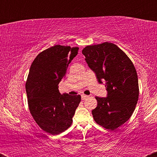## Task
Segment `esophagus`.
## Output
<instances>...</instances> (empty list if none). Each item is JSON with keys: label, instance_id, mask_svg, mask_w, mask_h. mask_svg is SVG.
Returning <instances> with one entry per match:
<instances>
[{"label": "esophagus", "instance_id": "1", "mask_svg": "<svg viewBox=\"0 0 157 157\" xmlns=\"http://www.w3.org/2000/svg\"><path fill=\"white\" fill-rule=\"evenodd\" d=\"M81 97H82V100H86L87 97H89V96L88 95H85V94H82L81 95Z\"/></svg>", "mask_w": 157, "mask_h": 157}]
</instances>
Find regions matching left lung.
<instances>
[{"label":"left lung","instance_id":"8db88e82","mask_svg":"<svg viewBox=\"0 0 157 157\" xmlns=\"http://www.w3.org/2000/svg\"><path fill=\"white\" fill-rule=\"evenodd\" d=\"M82 53L98 82L105 80L108 91L106 97H95L94 120L106 129L115 130L129 120L138 101V77L134 64L125 52L109 42L87 46Z\"/></svg>","mask_w":157,"mask_h":157}]
</instances>
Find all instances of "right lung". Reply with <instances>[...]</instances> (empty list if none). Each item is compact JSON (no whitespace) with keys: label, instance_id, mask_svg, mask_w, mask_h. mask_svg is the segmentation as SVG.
Instances as JSON below:
<instances>
[{"label":"right lung","instance_id":"right-lung-1","mask_svg":"<svg viewBox=\"0 0 157 157\" xmlns=\"http://www.w3.org/2000/svg\"><path fill=\"white\" fill-rule=\"evenodd\" d=\"M78 50L55 45L40 52L30 67L26 82L29 109L36 123L50 134H59L71 126L80 102V95L60 94L58 90Z\"/></svg>","mask_w":157,"mask_h":157}]
</instances>
